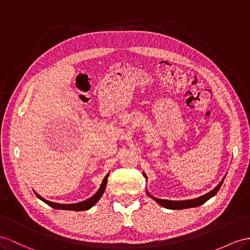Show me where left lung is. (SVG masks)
Masks as SVG:
<instances>
[{
    "mask_svg": "<svg viewBox=\"0 0 250 250\" xmlns=\"http://www.w3.org/2000/svg\"><path fill=\"white\" fill-rule=\"evenodd\" d=\"M144 176L146 178V174H144ZM224 182V178L222 180V182L217 185V186L212 190L210 191L209 193L205 194L201 197H197L195 200H189V201H168V200H161V198H156L154 196H151L152 198H154V201L157 202L161 206L168 208V209H173V210H178V209H187V208H193V207H198L203 205L204 203H206L209 198H211L212 196H214L217 191L220 190L222 184Z\"/></svg>",
    "mask_w": 250,
    "mask_h": 250,
    "instance_id": "1",
    "label": "left lung"
}]
</instances>
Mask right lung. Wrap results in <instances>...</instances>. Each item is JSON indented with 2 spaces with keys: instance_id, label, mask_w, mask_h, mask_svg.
I'll use <instances>...</instances> for the list:
<instances>
[{
  "instance_id": "obj_1",
  "label": "right lung",
  "mask_w": 250,
  "mask_h": 250,
  "mask_svg": "<svg viewBox=\"0 0 250 250\" xmlns=\"http://www.w3.org/2000/svg\"><path fill=\"white\" fill-rule=\"evenodd\" d=\"M107 176H108V174H106L104 182H102V184H101L100 189L97 192H96V194L94 196H92L91 198H88V200H86L84 202L77 203V204H58V203H53V202H49V201L44 200V198L42 196H40L39 194H38L37 192H35V191L34 192H35V194L37 195L38 198H40L41 201H43L44 203H46L48 206H50L52 208L63 209V210H73V211H84V210H87V209H89L91 207H93L94 205L99 201V198L102 196V194H104V192L105 187H106Z\"/></svg>"
}]
</instances>
